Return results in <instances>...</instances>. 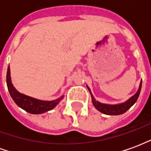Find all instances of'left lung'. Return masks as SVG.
<instances>
[{"label":"left lung","instance_id":"left-lung-1","mask_svg":"<svg viewBox=\"0 0 151 151\" xmlns=\"http://www.w3.org/2000/svg\"><path fill=\"white\" fill-rule=\"evenodd\" d=\"M87 86L89 92L91 93V95L93 105L95 106V108L98 111H99L102 113L106 114V115H109V116H117V115H121V114L124 113L136 103L137 99H138V96L140 95L141 89H142V82H140L139 88H138L135 95H133L132 97H130L125 102L117 104H103V103L97 101L94 97V95H92L91 89L89 88L88 86Z\"/></svg>","mask_w":151,"mask_h":151}]
</instances>
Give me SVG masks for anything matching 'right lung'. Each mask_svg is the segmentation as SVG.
<instances>
[{"instance_id":"add662e5","label":"right lung","mask_w":151,"mask_h":151,"mask_svg":"<svg viewBox=\"0 0 151 151\" xmlns=\"http://www.w3.org/2000/svg\"><path fill=\"white\" fill-rule=\"evenodd\" d=\"M6 83L10 96L13 99V100L15 102V104L19 108L31 114H42L50 111L55 108L64 98V95H61L60 98L56 99L55 100L46 101V100H40L38 99L22 94L16 90L12 83L9 66H8V69H7Z\"/></svg>"}]
</instances>
